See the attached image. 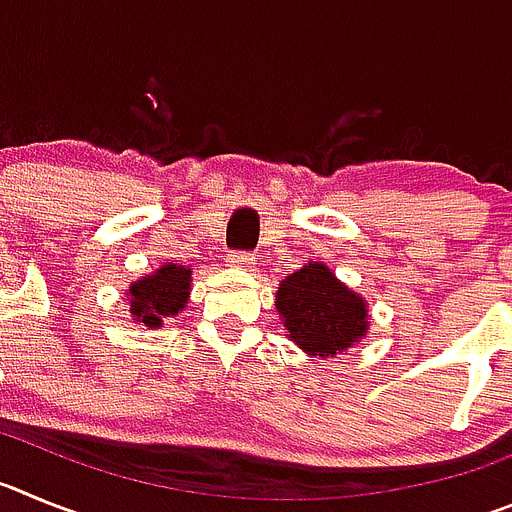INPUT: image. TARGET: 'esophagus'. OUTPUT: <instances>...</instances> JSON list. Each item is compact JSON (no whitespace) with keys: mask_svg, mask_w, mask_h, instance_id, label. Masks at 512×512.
<instances>
[{"mask_svg":"<svg viewBox=\"0 0 512 512\" xmlns=\"http://www.w3.org/2000/svg\"><path fill=\"white\" fill-rule=\"evenodd\" d=\"M228 266H233V269H251V266H253V253H248V251H230L228 253Z\"/></svg>","mask_w":512,"mask_h":512,"instance_id":"esophagus-1","label":"esophagus"}]
</instances>
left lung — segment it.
I'll use <instances>...</instances> for the list:
<instances>
[{"instance_id":"obj_1","label":"left lung","mask_w":512,"mask_h":512,"mask_svg":"<svg viewBox=\"0 0 512 512\" xmlns=\"http://www.w3.org/2000/svg\"><path fill=\"white\" fill-rule=\"evenodd\" d=\"M277 310L289 338L320 359L336 356L366 333L364 300L318 261L279 284Z\"/></svg>"}]
</instances>
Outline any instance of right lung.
Listing matches in <instances>:
<instances>
[{
	"mask_svg": "<svg viewBox=\"0 0 512 512\" xmlns=\"http://www.w3.org/2000/svg\"><path fill=\"white\" fill-rule=\"evenodd\" d=\"M189 269L176 264H166L153 274V277L140 279L130 287V297H133V315L146 323L148 328H156L169 315H176L182 310L184 302L189 297Z\"/></svg>",
	"mask_w": 512,
	"mask_h": 512,
	"instance_id": "right-lung-1",
	"label": "right lung"
}]
</instances>
